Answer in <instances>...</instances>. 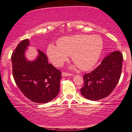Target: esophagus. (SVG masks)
Returning a JSON list of instances; mask_svg holds the SVG:
<instances>
[{"instance_id":"34e87169","label":"esophagus","mask_w":132,"mask_h":132,"mask_svg":"<svg viewBox=\"0 0 132 132\" xmlns=\"http://www.w3.org/2000/svg\"><path fill=\"white\" fill-rule=\"evenodd\" d=\"M72 74H70L69 73H66V72H62V76L63 77H67V76H72Z\"/></svg>"}]
</instances>
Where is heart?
Listing matches in <instances>:
<instances>
[{
	"instance_id": "heart-1",
	"label": "heart",
	"mask_w": 132,
	"mask_h": 132,
	"mask_svg": "<svg viewBox=\"0 0 132 132\" xmlns=\"http://www.w3.org/2000/svg\"><path fill=\"white\" fill-rule=\"evenodd\" d=\"M57 45L51 44L46 50L50 61L61 66L71 55L73 61L82 70H88L99 60L103 50V41L98 35L79 34L62 37Z\"/></svg>"
}]
</instances>
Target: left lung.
I'll use <instances>...</instances> for the list:
<instances>
[{
    "mask_svg": "<svg viewBox=\"0 0 132 132\" xmlns=\"http://www.w3.org/2000/svg\"><path fill=\"white\" fill-rule=\"evenodd\" d=\"M123 56L119 51L105 56L101 64L83 76L84 84L80 89L81 95L91 101H98L112 93L121 75Z\"/></svg>",
    "mask_w": 132,
    "mask_h": 132,
    "instance_id": "8db88e82",
    "label": "left lung"
}]
</instances>
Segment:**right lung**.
<instances>
[{"mask_svg":"<svg viewBox=\"0 0 132 132\" xmlns=\"http://www.w3.org/2000/svg\"><path fill=\"white\" fill-rule=\"evenodd\" d=\"M29 46V39H24L12 53L13 77L27 98L36 103H46L59 94L61 72L48 63L46 56L39 50L34 60L27 59L26 52Z\"/></svg>","mask_w":132,"mask_h":132,"instance_id":"1","label":"right lung"}]
</instances>
